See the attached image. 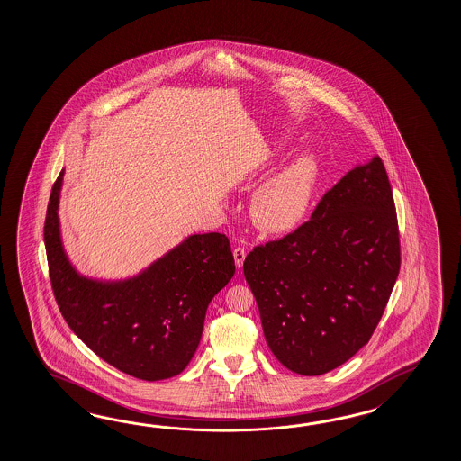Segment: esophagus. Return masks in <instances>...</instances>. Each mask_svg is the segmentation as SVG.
<instances>
[{
    "label": "esophagus",
    "instance_id": "34e87169",
    "mask_svg": "<svg viewBox=\"0 0 461 461\" xmlns=\"http://www.w3.org/2000/svg\"><path fill=\"white\" fill-rule=\"evenodd\" d=\"M245 255H247V252H245L244 247H235L234 260L235 265H237V268H240V267L244 265Z\"/></svg>",
    "mask_w": 461,
    "mask_h": 461
}]
</instances>
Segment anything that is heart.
<instances>
[{
	"label": "heart",
	"instance_id": "heart-1",
	"mask_svg": "<svg viewBox=\"0 0 461 461\" xmlns=\"http://www.w3.org/2000/svg\"><path fill=\"white\" fill-rule=\"evenodd\" d=\"M320 179V161L303 151L280 167L255 191L250 214L267 234H284L298 226L312 206Z\"/></svg>",
	"mask_w": 461,
	"mask_h": 461
}]
</instances>
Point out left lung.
Instances as JSON below:
<instances>
[{"label":"left lung","instance_id":"left-lung-1","mask_svg":"<svg viewBox=\"0 0 461 461\" xmlns=\"http://www.w3.org/2000/svg\"><path fill=\"white\" fill-rule=\"evenodd\" d=\"M399 270L397 214L379 157L341 177L310 221L244 262L268 348L302 375L330 373L369 343Z\"/></svg>","mask_w":461,"mask_h":461}]
</instances>
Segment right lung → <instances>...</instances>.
Instances as JSON below:
<instances>
[{
    "label": "right lung",
    "mask_w": 461,
    "mask_h": 461,
    "mask_svg": "<svg viewBox=\"0 0 461 461\" xmlns=\"http://www.w3.org/2000/svg\"><path fill=\"white\" fill-rule=\"evenodd\" d=\"M60 171L50 191L44 244L52 292L70 330L118 371L141 381L183 373L203 336L207 306L235 274L226 235H189L141 274L120 282L82 276L60 240Z\"/></svg>",
    "instance_id": "add662e5"
}]
</instances>
